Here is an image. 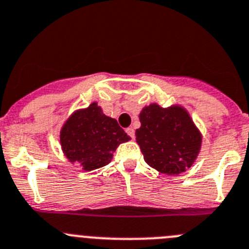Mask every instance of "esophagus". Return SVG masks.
Wrapping results in <instances>:
<instances>
[{"label":"esophagus","mask_w":249,"mask_h":249,"mask_svg":"<svg viewBox=\"0 0 249 249\" xmlns=\"http://www.w3.org/2000/svg\"><path fill=\"white\" fill-rule=\"evenodd\" d=\"M126 133L128 134L129 137H131L132 140H133V138H134V129L132 128V127H129V128H127V129H126Z\"/></svg>","instance_id":"1"}]
</instances>
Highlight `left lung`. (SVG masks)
<instances>
[{"label": "left lung", "instance_id": "1", "mask_svg": "<svg viewBox=\"0 0 249 249\" xmlns=\"http://www.w3.org/2000/svg\"><path fill=\"white\" fill-rule=\"evenodd\" d=\"M136 140L148 165L168 175L189 169L201 147V134L181 107L153 104L140 115Z\"/></svg>", "mask_w": 249, "mask_h": 249}]
</instances>
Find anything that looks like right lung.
<instances>
[{
  "label": "right lung",
  "mask_w": 249,
  "mask_h": 249,
  "mask_svg": "<svg viewBox=\"0 0 249 249\" xmlns=\"http://www.w3.org/2000/svg\"><path fill=\"white\" fill-rule=\"evenodd\" d=\"M129 140L117 121L105 116L96 102L76 111L60 132L65 157L71 163L83 165L86 172L108 164L116 148Z\"/></svg>",
  "instance_id": "add662e5"
}]
</instances>
